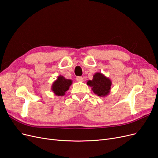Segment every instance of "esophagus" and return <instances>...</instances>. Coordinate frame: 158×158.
<instances>
[{"mask_svg": "<svg viewBox=\"0 0 158 158\" xmlns=\"http://www.w3.org/2000/svg\"><path fill=\"white\" fill-rule=\"evenodd\" d=\"M76 80H77L78 82H83L84 78L82 77H81V76H78V77L76 78Z\"/></svg>", "mask_w": 158, "mask_h": 158, "instance_id": "esophagus-1", "label": "esophagus"}]
</instances>
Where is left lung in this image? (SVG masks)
I'll return each mask as SVG.
<instances>
[{
  "instance_id": "1",
  "label": "left lung",
  "mask_w": 158,
  "mask_h": 158,
  "mask_svg": "<svg viewBox=\"0 0 158 158\" xmlns=\"http://www.w3.org/2000/svg\"><path fill=\"white\" fill-rule=\"evenodd\" d=\"M87 84L92 88L95 94L100 97H106L111 92L112 82L101 73H96L92 80H88Z\"/></svg>"
}]
</instances>
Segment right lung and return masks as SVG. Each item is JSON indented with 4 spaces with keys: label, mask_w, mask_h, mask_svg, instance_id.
<instances>
[{
    "label": "right lung",
    "mask_w": 158,
    "mask_h": 158,
    "mask_svg": "<svg viewBox=\"0 0 158 158\" xmlns=\"http://www.w3.org/2000/svg\"><path fill=\"white\" fill-rule=\"evenodd\" d=\"M73 84V80L65 78L63 76H59L51 85V90L53 94L58 96H63L66 91L69 89Z\"/></svg>",
    "instance_id": "obj_1"
}]
</instances>
